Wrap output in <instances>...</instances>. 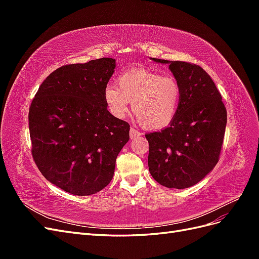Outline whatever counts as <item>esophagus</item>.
Segmentation results:
<instances>
[{"label": "esophagus", "instance_id": "1", "mask_svg": "<svg viewBox=\"0 0 259 259\" xmlns=\"http://www.w3.org/2000/svg\"><path fill=\"white\" fill-rule=\"evenodd\" d=\"M139 136H140V133L137 130L131 127V130H130V137H131V139H135L136 137H139Z\"/></svg>", "mask_w": 259, "mask_h": 259}]
</instances>
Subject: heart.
<instances>
[{"mask_svg":"<svg viewBox=\"0 0 259 259\" xmlns=\"http://www.w3.org/2000/svg\"><path fill=\"white\" fill-rule=\"evenodd\" d=\"M104 98L110 113L123 119L133 112L147 130H162L174 121L182 100V90L173 75H160L147 69L122 73L115 85H108Z\"/></svg>","mask_w":259,"mask_h":259,"instance_id":"1","label":"heart"}]
</instances>
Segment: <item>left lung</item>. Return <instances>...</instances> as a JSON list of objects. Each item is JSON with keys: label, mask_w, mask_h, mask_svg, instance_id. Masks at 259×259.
I'll list each match as a JSON object with an SVG mask.
<instances>
[{"label": "left lung", "mask_w": 259, "mask_h": 259, "mask_svg": "<svg viewBox=\"0 0 259 259\" xmlns=\"http://www.w3.org/2000/svg\"><path fill=\"white\" fill-rule=\"evenodd\" d=\"M151 59L169 65L182 90V100L168 127L146 134L149 171L164 187L185 189L201 182L217 164L227 110L215 83L200 66Z\"/></svg>", "instance_id": "left-lung-1"}]
</instances>
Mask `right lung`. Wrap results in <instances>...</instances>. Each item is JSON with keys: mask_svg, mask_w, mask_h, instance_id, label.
I'll return each instance as SVG.
<instances>
[{"mask_svg": "<svg viewBox=\"0 0 259 259\" xmlns=\"http://www.w3.org/2000/svg\"><path fill=\"white\" fill-rule=\"evenodd\" d=\"M115 59L62 66L43 81L29 109L32 156L60 189L91 195L111 182L130 124L108 111L104 92Z\"/></svg>", "mask_w": 259, "mask_h": 259, "instance_id": "add662e5", "label": "right lung"}]
</instances>
